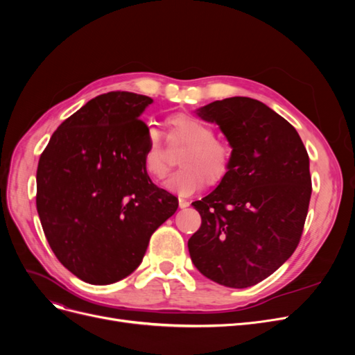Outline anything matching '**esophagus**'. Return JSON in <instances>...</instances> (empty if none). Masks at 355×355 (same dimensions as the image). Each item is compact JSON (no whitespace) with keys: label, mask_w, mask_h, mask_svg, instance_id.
Returning a JSON list of instances; mask_svg holds the SVG:
<instances>
[{"label":"esophagus","mask_w":355,"mask_h":355,"mask_svg":"<svg viewBox=\"0 0 355 355\" xmlns=\"http://www.w3.org/2000/svg\"><path fill=\"white\" fill-rule=\"evenodd\" d=\"M188 206H189V201H188V200L179 198V207H180V209H185V207H188Z\"/></svg>","instance_id":"1"}]
</instances>
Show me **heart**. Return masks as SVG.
Segmentation results:
<instances>
[{
  "mask_svg": "<svg viewBox=\"0 0 355 355\" xmlns=\"http://www.w3.org/2000/svg\"><path fill=\"white\" fill-rule=\"evenodd\" d=\"M168 142L175 146L185 145L179 155L182 167L166 182V187L176 194L191 196L206 180L210 185H216L228 175L232 164V148L228 142L214 137V128L201 118L189 114L171 116ZM144 168L157 180L166 178L168 171L166 148L161 133L155 128L148 133Z\"/></svg>",
  "mask_w": 355,
  "mask_h": 355,
  "instance_id": "heart-1",
  "label": "heart"
}]
</instances>
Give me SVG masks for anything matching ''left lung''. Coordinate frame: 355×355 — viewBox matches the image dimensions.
I'll return each mask as SVG.
<instances>
[{"instance_id":"1","label":"left lung","mask_w":355,"mask_h":355,"mask_svg":"<svg viewBox=\"0 0 355 355\" xmlns=\"http://www.w3.org/2000/svg\"><path fill=\"white\" fill-rule=\"evenodd\" d=\"M232 146L219 187L194 201L201 227L191 261L210 280L250 287L280 268L300 241L311 198L309 157L296 128L259 101L228 98L198 110Z\"/></svg>"}]
</instances>
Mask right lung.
<instances>
[{"label":"right lung","instance_id":"add662e5","mask_svg":"<svg viewBox=\"0 0 355 355\" xmlns=\"http://www.w3.org/2000/svg\"><path fill=\"white\" fill-rule=\"evenodd\" d=\"M153 99L110 92L85 103L50 137L37 168V210L59 262L80 280L111 284L141 265L178 198L144 168Z\"/></svg>","mask_w":355,"mask_h":355}]
</instances>
